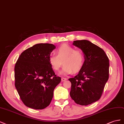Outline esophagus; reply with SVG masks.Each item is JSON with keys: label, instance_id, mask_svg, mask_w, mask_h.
Returning <instances> with one entry per match:
<instances>
[{"label": "esophagus", "instance_id": "obj_1", "mask_svg": "<svg viewBox=\"0 0 124 124\" xmlns=\"http://www.w3.org/2000/svg\"><path fill=\"white\" fill-rule=\"evenodd\" d=\"M66 79H67V78H64V77H62L61 78L62 82H64V81H65Z\"/></svg>", "mask_w": 124, "mask_h": 124}]
</instances>
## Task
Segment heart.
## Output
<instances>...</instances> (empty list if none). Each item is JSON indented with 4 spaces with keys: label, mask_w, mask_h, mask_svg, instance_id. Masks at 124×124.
<instances>
[{
    "label": "heart",
    "mask_w": 124,
    "mask_h": 124,
    "mask_svg": "<svg viewBox=\"0 0 124 124\" xmlns=\"http://www.w3.org/2000/svg\"><path fill=\"white\" fill-rule=\"evenodd\" d=\"M56 55L52 54L49 58V63L52 69L57 71L63 63L64 64L61 73L63 75L77 73L83 69L86 61L85 55L79 49L64 44L56 50Z\"/></svg>",
    "instance_id": "obj_1"
}]
</instances>
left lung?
Segmentation results:
<instances>
[{"mask_svg": "<svg viewBox=\"0 0 124 124\" xmlns=\"http://www.w3.org/2000/svg\"><path fill=\"white\" fill-rule=\"evenodd\" d=\"M86 61L78 74L69 80L70 96L77 104L87 105L100 99L109 77V59L103 49L87 40L74 41Z\"/></svg>", "mask_w": 124, "mask_h": 124, "instance_id": "obj_1", "label": "left lung"}]
</instances>
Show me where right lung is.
Wrapping results in <instances>:
<instances>
[{"instance_id":"1","label":"right lung","mask_w":124,"mask_h":124,"mask_svg":"<svg viewBox=\"0 0 124 124\" xmlns=\"http://www.w3.org/2000/svg\"><path fill=\"white\" fill-rule=\"evenodd\" d=\"M51 44H38L24 50L15 67V87L26 107L42 109L50 104L61 77L56 76L49 63Z\"/></svg>"}]
</instances>
